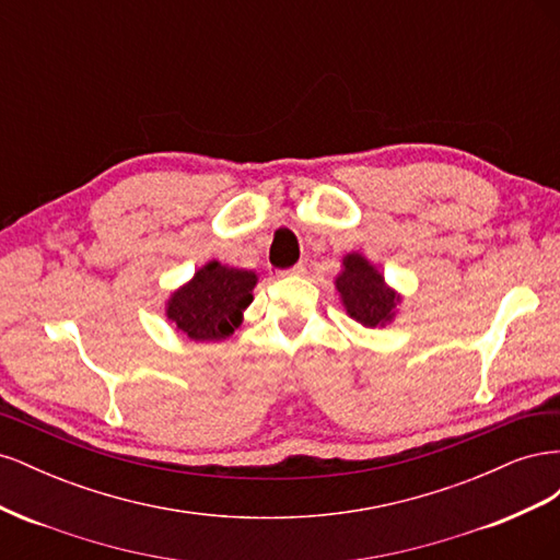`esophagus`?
Masks as SVG:
<instances>
[{"mask_svg": "<svg viewBox=\"0 0 560 560\" xmlns=\"http://www.w3.org/2000/svg\"><path fill=\"white\" fill-rule=\"evenodd\" d=\"M282 276H292V278L306 276V266H303V264H296V266H294V268H290V270H282Z\"/></svg>", "mask_w": 560, "mask_h": 560, "instance_id": "1", "label": "esophagus"}]
</instances>
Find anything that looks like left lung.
Masks as SVG:
<instances>
[{"instance_id": "1", "label": "left lung", "mask_w": 560, "mask_h": 560, "mask_svg": "<svg viewBox=\"0 0 560 560\" xmlns=\"http://www.w3.org/2000/svg\"><path fill=\"white\" fill-rule=\"evenodd\" d=\"M334 287L346 313L366 329L393 325L401 294L385 282V276L371 264L362 252H348L341 261V273L334 278Z\"/></svg>"}]
</instances>
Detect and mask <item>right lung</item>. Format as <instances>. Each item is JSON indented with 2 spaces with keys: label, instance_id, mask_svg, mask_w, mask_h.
<instances>
[{
  "label": "right lung",
  "instance_id": "1",
  "mask_svg": "<svg viewBox=\"0 0 560 560\" xmlns=\"http://www.w3.org/2000/svg\"><path fill=\"white\" fill-rule=\"evenodd\" d=\"M257 282L259 276L254 270L212 259L167 296L165 317L189 341H224L243 325V313L254 301L252 292Z\"/></svg>",
  "mask_w": 560,
  "mask_h": 560
}]
</instances>
